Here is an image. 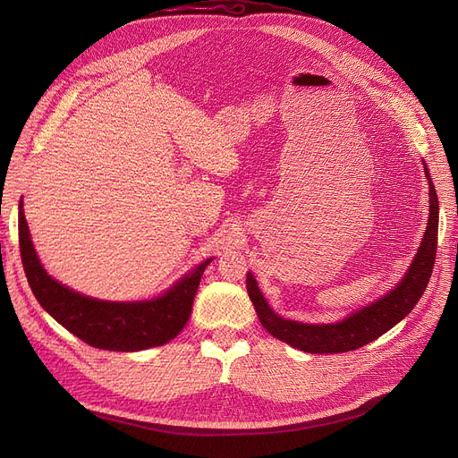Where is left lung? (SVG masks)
Segmentation results:
<instances>
[{
    "label": "left lung",
    "mask_w": 458,
    "mask_h": 458,
    "mask_svg": "<svg viewBox=\"0 0 458 458\" xmlns=\"http://www.w3.org/2000/svg\"><path fill=\"white\" fill-rule=\"evenodd\" d=\"M425 176L428 180V223L423 235V242L416 252L414 261L408 267L403 280L394 287L390 293L371 302L369 306L354 311L340 323L332 325H308L297 323L292 319H284L276 316L269 308L267 301L263 299L254 276L247 275V292L254 304L259 323L276 340L290 344L292 347L314 352V354H334L347 352L358 347H364L373 340L380 338L401 319L411 314L412 308L421 299L428 278L435 266L437 247H438V197L435 185H432L430 174L425 166Z\"/></svg>",
    "instance_id": "left-lung-1"
}]
</instances>
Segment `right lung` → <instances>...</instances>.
<instances>
[{
  "label": "right lung",
  "instance_id": "right-lung-1",
  "mask_svg": "<svg viewBox=\"0 0 458 458\" xmlns=\"http://www.w3.org/2000/svg\"><path fill=\"white\" fill-rule=\"evenodd\" d=\"M18 242L31 292L47 314L90 347L123 352L159 347L176 338L191 316L202 273L211 261L209 258L200 263L161 297L140 302H109L72 292L46 273L33 249L21 202Z\"/></svg>",
  "mask_w": 458,
  "mask_h": 458
}]
</instances>
